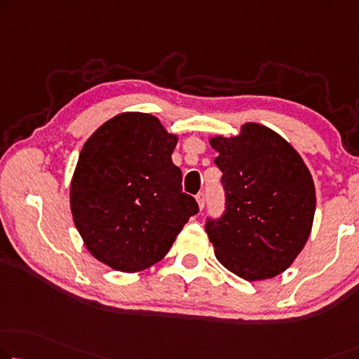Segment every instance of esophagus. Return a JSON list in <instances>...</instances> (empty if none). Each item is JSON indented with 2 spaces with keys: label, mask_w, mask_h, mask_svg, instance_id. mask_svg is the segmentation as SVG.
Returning <instances> with one entry per match:
<instances>
[{
  "label": "esophagus",
  "mask_w": 359,
  "mask_h": 359,
  "mask_svg": "<svg viewBox=\"0 0 359 359\" xmlns=\"http://www.w3.org/2000/svg\"><path fill=\"white\" fill-rule=\"evenodd\" d=\"M205 201H206V196H205V194H203V191H200V194L196 195V203H198V208H200V210L205 208Z\"/></svg>",
  "instance_id": "34e87169"
}]
</instances>
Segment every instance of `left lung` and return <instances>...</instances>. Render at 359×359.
Listing matches in <instances>:
<instances>
[{"label":"left lung","instance_id":"left-lung-1","mask_svg":"<svg viewBox=\"0 0 359 359\" xmlns=\"http://www.w3.org/2000/svg\"><path fill=\"white\" fill-rule=\"evenodd\" d=\"M226 211L208 219L219 263L245 280L282 274L311 233L316 190L297 149L279 133L247 122L235 137H212Z\"/></svg>","mask_w":359,"mask_h":359}]
</instances>
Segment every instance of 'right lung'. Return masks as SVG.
<instances>
[{
	"instance_id": "right-lung-1",
	"label": "right lung",
	"mask_w": 359,
	"mask_h": 359,
	"mask_svg": "<svg viewBox=\"0 0 359 359\" xmlns=\"http://www.w3.org/2000/svg\"><path fill=\"white\" fill-rule=\"evenodd\" d=\"M177 135L147 112H122L85 142L71 182V211L85 247L121 272L161 261L198 212L172 163Z\"/></svg>"
}]
</instances>
